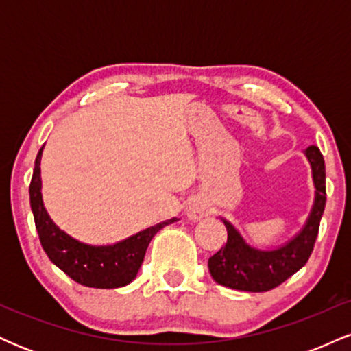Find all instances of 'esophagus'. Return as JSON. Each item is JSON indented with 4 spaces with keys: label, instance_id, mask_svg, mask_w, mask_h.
Listing matches in <instances>:
<instances>
[{
    "label": "esophagus",
    "instance_id": "1",
    "mask_svg": "<svg viewBox=\"0 0 351 351\" xmlns=\"http://www.w3.org/2000/svg\"><path fill=\"white\" fill-rule=\"evenodd\" d=\"M186 216L191 221H199L206 216V209L198 201H193V203H189L186 206Z\"/></svg>",
    "mask_w": 351,
    "mask_h": 351
}]
</instances>
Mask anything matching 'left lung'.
<instances>
[{
	"instance_id": "1",
	"label": "left lung",
	"mask_w": 351,
	"mask_h": 351,
	"mask_svg": "<svg viewBox=\"0 0 351 351\" xmlns=\"http://www.w3.org/2000/svg\"><path fill=\"white\" fill-rule=\"evenodd\" d=\"M315 186L313 204L304 226L291 239L276 247H257L244 239L231 221L221 217L228 229V243L209 257L211 277L219 285L244 292H267L287 280L305 265L315 244L318 226L327 201L325 162L315 145L304 152Z\"/></svg>"
}]
</instances>
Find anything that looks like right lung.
Listing matches in <instances>:
<instances>
[{
    "label": "right lung",
    "mask_w": 351,
    "mask_h": 351,
    "mask_svg": "<svg viewBox=\"0 0 351 351\" xmlns=\"http://www.w3.org/2000/svg\"><path fill=\"white\" fill-rule=\"evenodd\" d=\"M43 150L44 147H41L36 156L33 180L29 184V199L41 245L51 263L66 272L72 280L86 287L119 289L128 285L138 274L148 244L156 232L180 219L171 217L162 221L114 244H87L75 239L51 219L44 206L41 181Z\"/></svg>",
    "instance_id": "right-lung-1"
}]
</instances>
